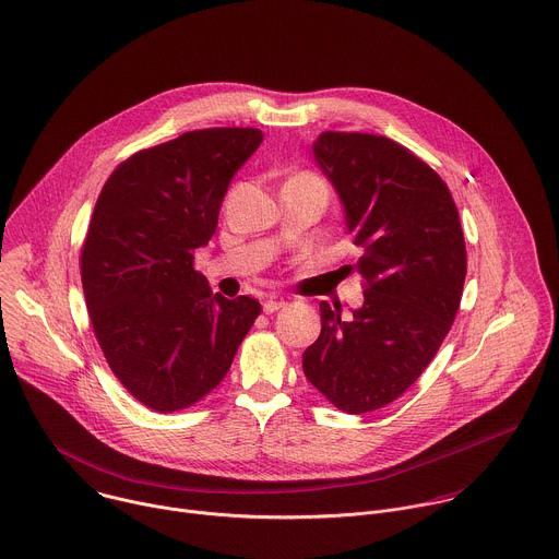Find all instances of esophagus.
Returning <instances> with one entry per match:
<instances>
[{
	"label": "esophagus",
	"mask_w": 559,
	"mask_h": 559,
	"mask_svg": "<svg viewBox=\"0 0 559 559\" xmlns=\"http://www.w3.org/2000/svg\"><path fill=\"white\" fill-rule=\"evenodd\" d=\"M281 307H285V300H276V298H270L263 302V311L265 313H276Z\"/></svg>",
	"instance_id": "esophagus-1"
}]
</instances>
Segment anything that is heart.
Masks as SVG:
<instances>
[{
	"label": "heart",
	"mask_w": 559,
	"mask_h": 559,
	"mask_svg": "<svg viewBox=\"0 0 559 559\" xmlns=\"http://www.w3.org/2000/svg\"><path fill=\"white\" fill-rule=\"evenodd\" d=\"M307 176H309V174H307Z\"/></svg>",
	"instance_id": "heart-1"
}]
</instances>
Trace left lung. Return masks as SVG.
<instances>
[{"mask_svg": "<svg viewBox=\"0 0 559 559\" xmlns=\"http://www.w3.org/2000/svg\"><path fill=\"white\" fill-rule=\"evenodd\" d=\"M313 156L364 248V305L342 320L320 302L302 370L337 409L368 414L405 394L449 335L466 281L464 230L447 182L388 136L329 130Z\"/></svg>", "mask_w": 559, "mask_h": 559, "instance_id": "left-lung-1", "label": "left lung"}]
</instances>
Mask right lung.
<instances>
[{
  "instance_id": "right-lung-1",
  "label": "right lung",
  "mask_w": 559,
  "mask_h": 559,
  "mask_svg": "<svg viewBox=\"0 0 559 559\" xmlns=\"http://www.w3.org/2000/svg\"><path fill=\"white\" fill-rule=\"evenodd\" d=\"M261 141L257 128L185 132L117 165L95 202L80 252L88 318L112 374L154 412L215 390L261 313L193 270L230 178Z\"/></svg>"
}]
</instances>
